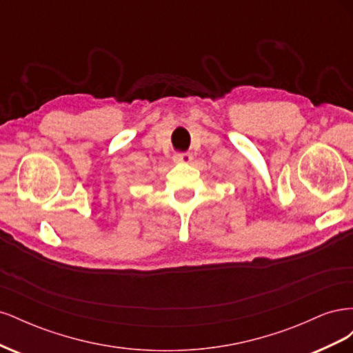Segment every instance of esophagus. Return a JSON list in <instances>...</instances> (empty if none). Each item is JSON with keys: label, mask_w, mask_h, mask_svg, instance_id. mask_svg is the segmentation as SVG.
<instances>
[{"label": "esophagus", "mask_w": 353, "mask_h": 353, "mask_svg": "<svg viewBox=\"0 0 353 353\" xmlns=\"http://www.w3.org/2000/svg\"><path fill=\"white\" fill-rule=\"evenodd\" d=\"M174 160L176 163H190L193 160V154L191 153H175Z\"/></svg>", "instance_id": "obj_1"}]
</instances>
